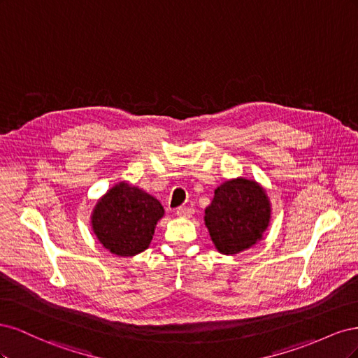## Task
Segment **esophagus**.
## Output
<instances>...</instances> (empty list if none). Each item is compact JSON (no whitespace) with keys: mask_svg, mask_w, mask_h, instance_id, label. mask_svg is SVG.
<instances>
[{"mask_svg":"<svg viewBox=\"0 0 358 358\" xmlns=\"http://www.w3.org/2000/svg\"><path fill=\"white\" fill-rule=\"evenodd\" d=\"M176 215L179 216V218H191V216L194 215V210L192 209H189V208H179L178 210H176Z\"/></svg>","mask_w":358,"mask_h":358,"instance_id":"obj_1","label":"esophagus"}]
</instances>
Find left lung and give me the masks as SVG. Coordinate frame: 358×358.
Returning a JSON list of instances; mask_svg holds the SVG:
<instances>
[{
  "label": "left lung",
  "instance_id": "1",
  "mask_svg": "<svg viewBox=\"0 0 358 358\" xmlns=\"http://www.w3.org/2000/svg\"><path fill=\"white\" fill-rule=\"evenodd\" d=\"M272 220V203L254 179L236 178L215 189L204 210V224L216 251L234 255L263 239Z\"/></svg>",
  "mask_w": 358,
  "mask_h": 358
}]
</instances>
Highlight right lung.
<instances>
[{
  "instance_id": "1",
  "label": "right lung",
  "mask_w": 358,
  "mask_h": 358,
  "mask_svg": "<svg viewBox=\"0 0 358 358\" xmlns=\"http://www.w3.org/2000/svg\"><path fill=\"white\" fill-rule=\"evenodd\" d=\"M164 213L155 197L122 180L96 200L91 213V229L109 252L134 257L149 248Z\"/></svg>"
}]
</instances>
